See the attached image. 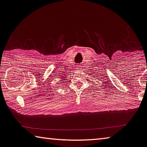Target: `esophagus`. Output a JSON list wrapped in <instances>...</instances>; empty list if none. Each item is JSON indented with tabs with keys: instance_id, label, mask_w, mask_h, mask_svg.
<instances>
[{
	"instance_id": "1",
	"label": "esophagus",
	"mask_w": 147,
	"mask_h": 147,
	"mask_svg": "<svg viewBox=\"0 0 147 147\" xmlns=\"http://www.w3.org/2000/svg\"><path fill=\"white\" fill-rule=\"evenodd\" d=\"M78 67V69H81V66L78 65V67Z\"/></svg>"
}]
</instances>
